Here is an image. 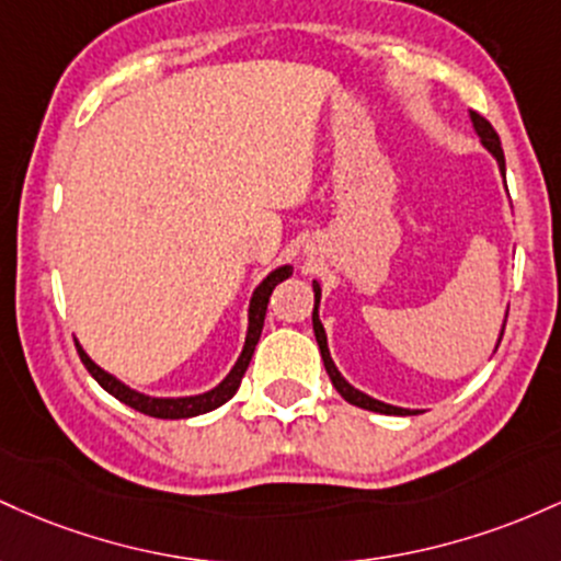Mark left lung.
I'll use <instances>...</instances> for the list:
<instances>
[{
	"label": "left lung",
	"mask_w": 561,
	"mask_h": 561,
	"mask_svg": "<svg viewBox=\"0 0 561 561\" xmlns=\"http://www.w3.org/2000/svg\"><path fill=\"white\" fill-rule=\"evenodd\" d=\"M469 118H471V127H474L477 137H480V142L484 145V150H488L490 156H493L495 163H499V172L503 174V180H506V159H503V150H501V140L499 135H495V129L490 127V122H484L480 113L469 111ZM312 291H314V310H312V331H314V339H318V347H320V357H323V365L325 370H329V379L333 387H336V392L342 394L344 400L352 402V405L357 408H365V411H374V413H383V416H413V413H421L416 408H400V405H389V402H381L376 398H370V394L360 392L357 387H352V383L344 379L342 374H339L336 363H333L331 357V350H329V336H325V329L323 323H320V283L312 280ZM503 325H506V320H503ZM501 336H503V329H501ZM499 336V342H501ZM499 350V347H495Z\"/></svg>",
	"instance_id": "left-lung-1"
}]
</instances>
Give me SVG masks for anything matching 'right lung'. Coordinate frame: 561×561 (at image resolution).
Returning <instances> with one entry per match:
<instances>
[{
	"label": "right lung",
	"mask_w": 561,
	"mask_h": 561,
	"mask_svg": "<svg viewBox=\"0 0 561 561\" xmlns=\"http://www.w3.org/2000/svg\"><path fill=\"white\" fill-rule=\"evenodd\" d=\"M291 273H294L291 264H280V267H275L273 273H270L267 278H264L260 286L254 288V294H251V299H249V325H247V339H243L241 355H238V360L230 368V374L225 376V379L219 381L217 387H211L209 392L187 394V398H153V394L137 392V389H131L129 383H124L122 379H116V376L108 374L105 368H100V365L94 363L92 357L84 352V347H81V344L77 342L81 363H84V368L90 370L92 379L98 381L100 387L105 389V392L113 394V398H116L118 402H124V405H129V408H135V411L145 413V416H153V419L204 416V413L214 411V408L225 405V402H228L232 394L238 392L243 374H247V368L251 363V355H254V350H256V342H260L270 294H273V288L278 286L280 280H286Z\"/></svg>",
	"instance_id": "right-lung-1"
}]
</instances>
